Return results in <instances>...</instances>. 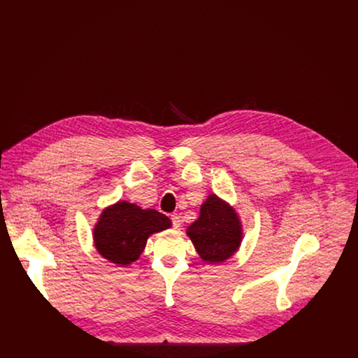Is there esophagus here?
<instances>
[{
    "label": "esophagus",
    "mask_w": 358,
    "mask_h": 358,
    "mask_svg": "<svg viewBox=\"0 0 358 358\" xmlns=\"http://www.w3.org/2000/svg\"><path fill=\"white\" fill-rule=\"evenodd\" d=\"M171 221H173V228L176 229L181 228V218L178 215H171Z\"/></svg>",
    "instance_id": "esophagus-1"
}]
</instances>
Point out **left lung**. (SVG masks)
I'll list each match as a JSON object with an SVG mask.
<instances>
[{"label": "left lung", "instance_id": "obj_1", "mask_svg": "<svg viewBox=\"0 0 358 358\" xmlns=\"http://www.w3.org/2000/svg\"><path fill=\"white\" fill-rule=\"evenodd\" d=\"M187 235L202 261L221 264L241 246L242 225L229 203L211 194L201 206L198 220L187 228Z\"/></svg>", "mask_w": 358, "mask_h": 358}]
</instances>
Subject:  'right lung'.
<instances>
[{
    "mask_svg": "<svg viewBox=\"0 0 358 358\" xmlns=\"http://www.w3.org/2000/svg\"><path fill=\"white\" fill-rule=\"evenodd\" d=\"M170 227L171 221L164 214L119 201L100 214L93 241L105 259L117 266H129L140 258L150 235Z\"/></svg>",
    "mask_w": 358,
    "mask_h": 358,
    "instance_id": "obj_1",
    "label": "right lung"
}]
</instances>
